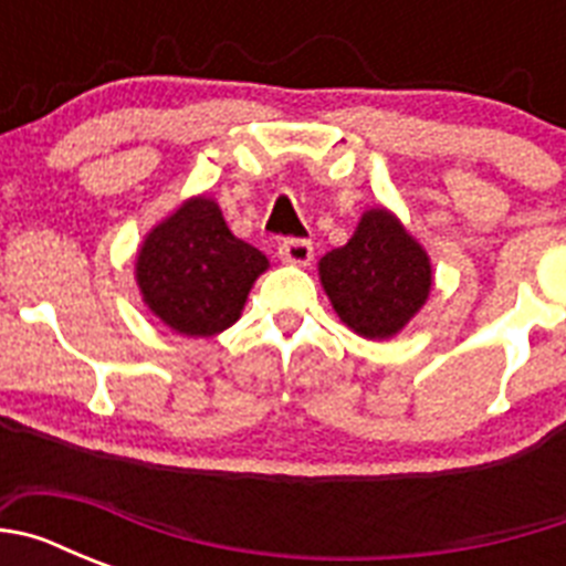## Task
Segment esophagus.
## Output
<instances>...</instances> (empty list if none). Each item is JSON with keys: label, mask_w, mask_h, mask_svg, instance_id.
I'll return each instance as SVG.
<instances>
[{"label": "esophagus", "mask_w": 566, "mask_h": 566, "mask_svg": "<svg viewBox=\"0 0 566 566\" xmlns=\"http://www.w3.org/2000/svg\"><path fill=\"white\" fill-rule=\"evenodd\" d=\"M277 258L283 260V263H294V266H308V260L314 258V249L308 240L292 238V240H283V243H280Z\"/></svg>", "instance_id": "esophagus-1"}]
</instances>
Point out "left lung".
<instances>
[{"label":"left lung","instance_id":"8db88e82","mask_svg":"<svg viewBox=\"0 0 566 566\" xmlns=\"http://www.w3.org/2000/svg\"><path fill=\"white\" fill-rule=\"evenodd\" d=\"M323 292L345 326L365 339H391L428 303L433 266L391 209H365L348 243L317 263Z\"/></svg>","mask_w":566,"mask_h":566}]
</instances>
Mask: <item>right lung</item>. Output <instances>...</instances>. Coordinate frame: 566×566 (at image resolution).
Segmentation results:
<instances>
[{"label":"right lung","mask_w":566,"mask_h":566,"mask_svg":"<svg viewBox=\"0 0 566 566\" xmlns=\"http://www.w3.org/2000/svg\"><path fill=\"white\" fill-rule=\"evenodd\" d=\"M266 269V254L234 238L207 192L178 203L135 252L144 306L181 337H212L234 326Z\"/></svg>","instance_id":"obj_1"}]
</instances>
